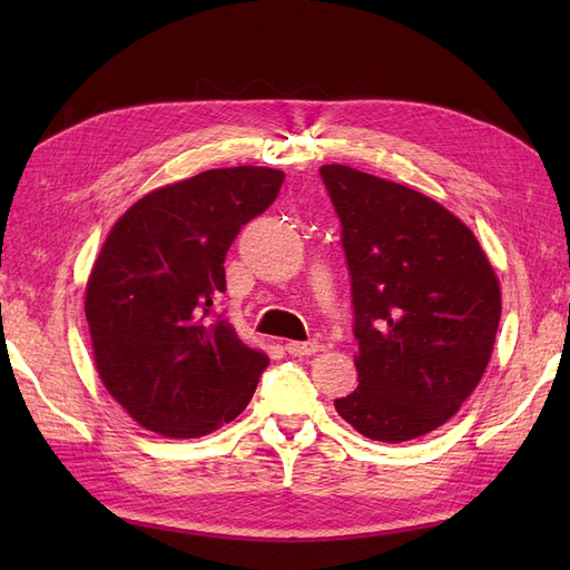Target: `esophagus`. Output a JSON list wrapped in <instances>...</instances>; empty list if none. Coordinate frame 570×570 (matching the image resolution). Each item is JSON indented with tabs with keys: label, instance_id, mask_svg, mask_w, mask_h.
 Masks as SVG:
<instances>
[{
	"label": "esophagus",
	"instance_id": "1",
	"mask_svg": "<svg viewBox=\"0 0 570 570\" xmlns=\"http://www.w3.org/2000/svg\"><path fill=\"white\" fill-rule=\"evenodd\" d=\"M321 350V344L316 340H308V342H287L285 344V352L289 356H312Z\"/></svg>",
	"mask_w": 570,
	"mask_h": 570
}]
</instances>
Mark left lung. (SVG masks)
Returning <instances> with one entry per match:
<instances>
[{"instance_id": "1", "label": "left lung", "mask_w": 570, "mask_h": 570, "mask_svg": "<svg viewBox=\"0 0 570 570\" xmlns=\"http://www.w3.org/2000/svg\"><path fill=\"white\" fill-rule=\"evenodd\" d=\"M352 275L358 387L340 416L377 442L450 421L480 383L502 316L499 281L463 223L416 189L321 166Z\"/></svg>"}]
</instances>
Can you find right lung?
Returning a JSON list of instances; mask_svg holds the SVG:
<instances>
[{
  "mask_svg": "<svg viewBox=\"0 0 570 570\" xmlns=\"http://www.w3.org/2000/svg\"><path fill=\"white\" fill-rule=\"evenodd\" d=\"M283 170L214 168L166 185L116 220L85 289L101 383L142 428L202 438L245 411L268 356L216 314L239 228L281 193Z\"/></svg>",
  "mask_w": 570,
  "mask_h": 570,
  "instance_id": "obj_1",
  "label": "right lung"
}]
</instances>
